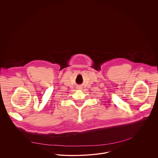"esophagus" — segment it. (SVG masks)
I'll return each instance as SVG.
<instances>
[{"label":"esophagus","mask_w":158,"mask_h":158,"mask_svg":"<svg viewBox=\"0 0 158 158\" xmlns=\"http://www.w3.org/2000/svg\"><path fill=\"white\" fill-rule=\"evenodd\" d=\"M82 87L81 86H77V89H79V90H81L82 89Z\"/></svg>","instance_id":"esophagus-1"}]
</instances>
